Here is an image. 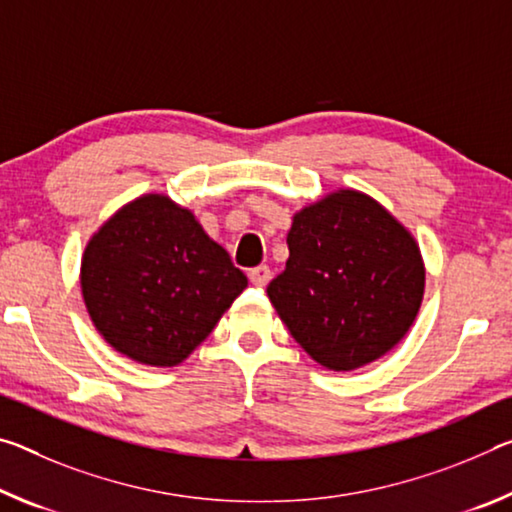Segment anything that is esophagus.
Returning a JSON list of instances; mask_svg holds the SVG:
<instances>
[{"label":"esophagus","instance_id":"34e87169","mask_svg":"<svg viewBox=\"0 0 512 512\" xmlns=\"http://www.w3.org/2000/svg\"><path fill=\"white\" fill-rule=\"evenodd\" d=\"M250 282H253L255 287H264L266 282L271 280V269L266 264H262V266H255V269H250Z\"/></svg>","mask_w":512,"mask_h":512}]
</instances>
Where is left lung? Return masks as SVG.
Instances as JSON below:
<instances>
[{
	"mask_svg": "<svg viewBox=\"0 0 512 512\" xmlns=\"http://www.w3.org/2000/svg\"><path fill=\"white\" fill-rule=\"evenodd\" d=\"M287 269L266 287L291 337L332 371L364 367L415 321L424 264L412 234L358 191L330 193L294 216Z\"/></svg>",
	"mask_w": 512,
	"mask_h": 512,
	"instance_id": "left-lung-1",
	"label": "left lung"
}]
</instances>
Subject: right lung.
Masks as SVG:
<instances>
[{"label":"right lung","instance_id":"obj_1","mask_svg":"<svg viewBox=\"0 0 512 512\" xmlns=\"http://www.w3.org/2000/svg\"><path fill=\"white\" fill-rule=\"evenodd\" d=\"M248 285L230 255L166 196L129 202L88 241L81 291L102 337L127 358L175 367Z\"/></svg>","mask_w":512,"mask_h":512}]
</instances>
